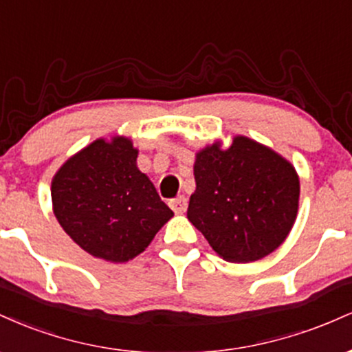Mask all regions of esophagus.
Returning a JSON list of instances; mask_svg holds the SVG:
<instances>
[{
    "mask_svg": "<svg viewBox=\"0 0 352 352\" xmlns=\"http://www.w3.org/2000/svg\"><path fill=\"white\" fill-rule=\"evenodd\" d=\"M170 207H172L173 212H175V213H179V215H182V213H185V212H187V207H188V204H187V199H185L184 195L177 197V199L170 200Z\"/></svg>",
    "mask_w": 352,
    "mask_h": 352,
    "instance_id": "34e87169",
    "label": "esophagus"
}]
</instances>
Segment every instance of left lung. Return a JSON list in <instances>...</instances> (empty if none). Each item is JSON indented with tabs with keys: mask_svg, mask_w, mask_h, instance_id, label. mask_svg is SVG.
Masks as SVG:
<instances>
[{
	"mask_svg": "<svg viewBox=\"0 0 352 352\" xmlns=\"http://www.w3.org/2000/svg\"><path fill=\"white\" fill-rule=\"evenodd\" d=\"M187 218L218 256L252 263L268 256L292 232L300 207V177L289 160L245 135L228 147L200 148Z\"/></svg>",
	"mask_w": 352,
	"mask_h": 352,
	"instance_id": "1",
	"label": "left lung"
}]
</instances>
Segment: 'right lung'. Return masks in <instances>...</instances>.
<instances>
[{"instance_id": "1", "label": "right lung", "mask_w": 352, "mask_h": 352, "mask_svg": "<svg viewBox=\"0 0 352 352\" xmlns=\"http://www.w3.org/2000/svg\"><path fill=\"white\" fill-rule=\"evenodd\" d=\"M139 148L124 135L96 139L69 157L51 182L52 212L84 252L125 263L173 217L137 167Z\"/></svg>"}]
</instances>
